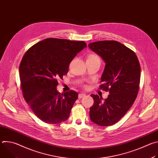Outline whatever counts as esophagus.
Returning <instances> with one entry per match:
<instances>
[{
  "instance_id": "esophagus-1",
  "label": "esophagus",
  "mask_w": 158,
  "mask_h": 158,
  "mask_svg": "<svg viewBox=\"0 0 158 158\" xmlns=\"http://www.w3.org/2000/svg\"><path fill=\"white\" fill-rule=\"evenodd\" d=\"M84 96H85V94H84V93H80V94H79V96H78V98H79V99H81V98H84Z\"/></svg>"
}]
</instances>
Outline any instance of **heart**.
Instances as JSON below:
<instances>
[{
    "label": "heart",
    "instance_id": "heart-1",
    "mask_svg": "<svg viewBox=\"0 0 158 158\" xmlns=\"http://www.w3.org/2000/svg\"><path fill=\"white\" fill-rule=\"evenodd\" d=\"M98 57V56H96V55H95V54H91V55L89 56V57Z\"/></svg>",
    "mask_w": 158,
    "mask_h": 158
}]
</instances>
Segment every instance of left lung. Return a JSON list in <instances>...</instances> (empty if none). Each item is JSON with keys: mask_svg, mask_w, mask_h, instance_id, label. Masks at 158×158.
<instances>
[{"mask_svg": "<svg viewBox=\"0 0 158 158\" xmlns=\"http://www.w3.org/2000/svg\"><path fill=\"white\" fill-rule=\"evenodd\" d=\"M89 48L106 63L100 89L109 91L107 99L91 94L94 104L90 107L91 120L101 126L118 122L137 98L139 88L141 67L131 49L115 40H101L89 44Z\"/></svg>", "mask_w": 158, "mask_h": 158, "instance_id": "left-lung-1", "label": "left lung"}]
</instances>
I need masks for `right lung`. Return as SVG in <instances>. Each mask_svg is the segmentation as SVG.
Wrapping results in <instances>:
<instances>
[{"label":"right lung","instance_id":"right-lung-1","mask_svg":"<svg viewBox=\"0 0 158 158\" xmlns=\"http://www.w3.org/2000/svg\"><path fill=\"white\" fill-rule=\"evenodd\" d=\"M86 46L84 41L48 38L34 44L22 57L19 76L23 96L43 122L55 124L69 118L78 94L73 90L59 93L57 79L67 74L71 62Z\"/></svg>","mask_w":158,"mask_h":158}]
</instances>
